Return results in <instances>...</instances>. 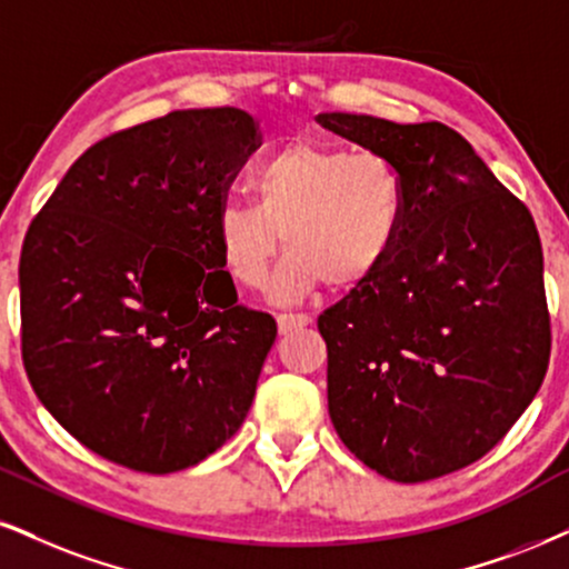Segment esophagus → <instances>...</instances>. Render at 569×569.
<instances>
[{
	"instance_id": "1",
	"label": "esophagus",
	"mask_w": 569,
	"mask_h": 569,
	"mask_svg": "<svg viewBox=\"0 0 569 569\" xmlns=\"http://www.w3.org/2000/svg\"><path fill=\"white\" fill-rule=\"evenodd\" d=\"M277 325H279V332L287 335L292 332V329L311 325V317H308V313H277Z\"/></svg>"
}]
</instances>
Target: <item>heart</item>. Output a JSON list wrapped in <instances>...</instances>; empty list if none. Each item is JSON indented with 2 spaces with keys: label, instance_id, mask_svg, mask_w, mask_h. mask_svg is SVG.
<instances>
[{
  "label": "heart",
  "instance_id": "b5f03b06",
  "mask_svg": "<svg viewBox=\"0 0 569 569\" xmlns=\"http://www.w3.org/2000/svg\"><path fill=\"white\" fill-rule=\"evenodd\" d=\"M252 202L227 200L216 242L237 284L261 290L279 248H292L277 277L279 296L325 279L356 287L375 277L401 242L409 213L403 168L377 150L298 139L250 173Z\"/></svg>",
  "mask_w": 569,
  "mask_h": 569
}]
</instances>
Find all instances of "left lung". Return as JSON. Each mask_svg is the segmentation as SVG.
Returning <instances> with one entry per match:
<instances>
[{
  "mask_svg": "<svg viewBox=\"0 0 569 569\" xmlns=\"http://www.w3.org/2000/svg\"><path fill=\"white\" fill-rule=\"evenodd\" d=\"M317 121L390 156L409 184L390 261L317 321L329 417L382 478H443L482 459L541 388L551 353L541 237L446 123Z\"/></svg>",
  "mask_w": 569,
  "mask_h": 569,
  "instance_id": "left-lung-1",
  "label": "left lung"
}]
</instances>
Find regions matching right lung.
Wrapping results in <instances>:
<instances>
[{"label":"right lung","mask_w":569,"mask_h":569,"mask_svg":"<svg viewBox=\"0 0 569 569\" xmlns=\"http://www.w3.org/2000/svg\"><path fill=\"white\" fill-rule=\"evenodd\" d=\"M256 147V121L237 108L113 131L68 168L26 231L28 382L102 459L179 472L248 417L277 321L237 303L216 213Z\"/></svg>","instance_id":"add662e5"}]
</instances>
